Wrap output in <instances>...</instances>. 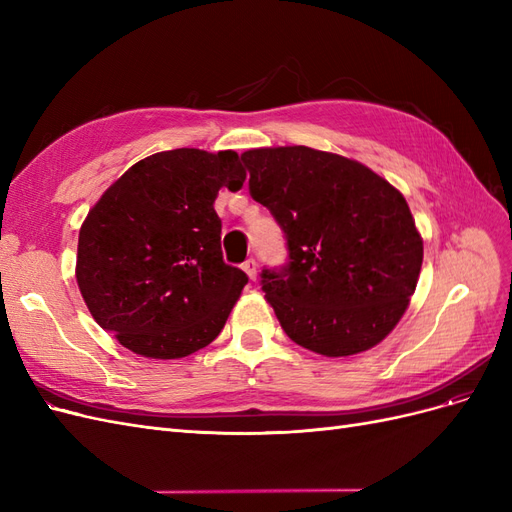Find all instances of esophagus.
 I'll return each mask as SVG.
<instances>
[{"label":"esophagus","instance_id":"esophagus-1","mask_svg":"<svg viewBox=\"0 0 512 512\" xmlns=\"http://www.w3.org/2000/svg\"><path fill=\"white\" fill-rule=\"evenodd\" d=\"M243 271L250 275V280H256V275H258V265H256V260L254 258H247L245 262H243Z\"/></svg>","mask_w":512,"mask_h":512}]
</instances>
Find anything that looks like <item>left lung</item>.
I'll use <instances>...</instances> for the list:
<instances>
[{"instance_id": "left-lung-1", "label": "left lung", "mask_w": 512, "mask_h": 512, "mask_svg": "<svg viewBox=\"0 0 512 512\" xmlns=\"http://www.w3.org/2000/svg\"><path fill=\"white\" fill-rule=\"evenodd\" d=\"M241 160L252 198L286 237V265L260 273L286 335L324 356L380 344L423 265L406 198L367 166L303 145L250 149Z\"/></svg>"}]
</instances>
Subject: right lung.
Wrapping results in <instances>:
<instances>
[{
  "mask_svg": "<svg viewBox=\"0 0 512 512\" xmlns=\"http://www.w3.org/2000/svg\"><path fill=\"white\" fill-rule=\"evenodd\" d=\"M243 181L235 151H162L128 168L87 213L76 282L121 346L181 359L220 335L247 275L222 258L213 203Z\"/></svg>",
  "mask_w": 512,
  "mask_h": 512,
  "instance_id": "add662e5",
  "label": "right lung"
}]
</instances>
